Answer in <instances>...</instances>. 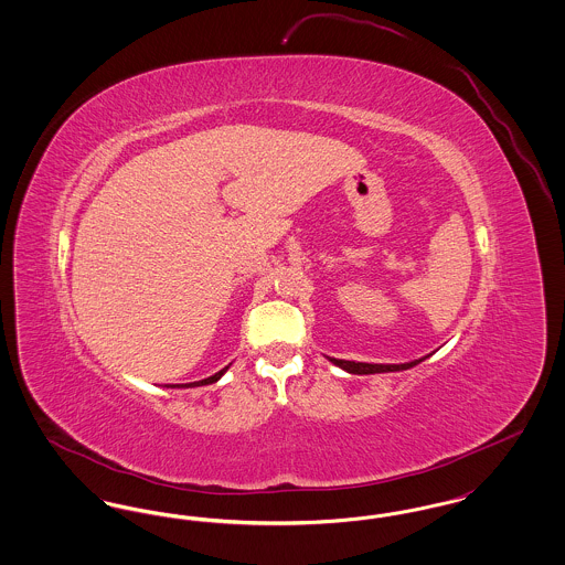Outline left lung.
Returning a JSON list of instances; mask_svg holds the SVG:
<instances>
[{
    "label": "left lung",
    "instance_id": "left-lung-1",
    "mask_svg": "<svg viewBox=\"0 0 565 565\" xmlns=\"http://www.w3.org/2000/svg\"><path fill=\"white\" fill-rule=\"evenodd\" d=\"M332 364H337L339 369L348 371L351 375H375V373H396V371H406L413 369L415 364H419L422 360L415 362H406V364H366V362H351V360H337V358H328Z\"/></svg>",
    "mask_w": 565,
    "mask_h": 565
}]
</instances>
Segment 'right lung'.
<instances>
[{
    "label": "right lung",
    "mask_w": 565,
    "mask_h": 565,
    "mask_svg": "<svg viewBox=\"0 0 565 565\" xmlns=\"http://www.w3.org/2000/svg\"><path fill=\"white\" fill-rule=\"evenodd\" d=\"M228 371V366H224L222 371H217L215 375L207 376V379H203V381H194V383H178V385H167V387H196V385H210V383H215L220 376L224 375Z\"/></svg>",
    "instance_id": "obj_1"
}]
</instances>
